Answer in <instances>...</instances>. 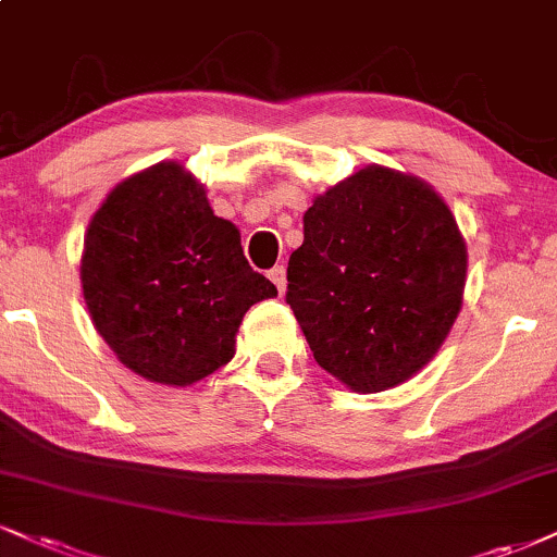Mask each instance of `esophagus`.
I'll return each instance as SVG.
<instances>
[{
  "label": "esophagus",
  "instance_id": "1",
  "mask_svg": "<svg viewBox=\"0 0 557 557\" xmlns=\"http://www.w3.org/2000/svg\"><path fill=\"white\" fill-rule=\"evenodd\" d=\"M268 278H271L273 284H276L278 294H284V292H286V268H284V265L271 268V271H268Z\"/></svg>",
  "mask_w": 557,
  "mask_h": 557
}]
</instances>
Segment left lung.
Instances as JSON below:
<instances>
[{
    "label": "left lung",
    "instance_id": "8db88e82",
    "mask_svg": "<svg viewBox=\"0 0 557 557\" xmlns=\"http://www.w3.org/2000/svg\"><path fill=\"white\" fill-rule=\"evenodd\" d=\"M465 273V239L436 190L374 164L307 209L286 305L325 372L356 393H380L438 351Z\"/></svg>",
    "mask_w": 557,
    "mask_h": 557
}]
</instances>
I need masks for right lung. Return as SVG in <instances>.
Returning a JSON list of instances; mask_svg holds the SVG:
<instances>
[{
	"instance_id": "right-lung-1",
	"label": "right lung",
	"mask_w": 557,
	"mask_h": 557,
	"mask_svg": "<svg viewBox=\"0 0 557 557\" xmlns=\"http://www.w3.org/2000/svg\"><path fill=\"white\" fill-rule=\"evenodd\" d=\"M82 289L102 341L144 380L194 384L235 356V333L276 286L252 271L237 226L214 216L203 185L160 162L95 211Z\"/></svg>"
}]
</instances>
